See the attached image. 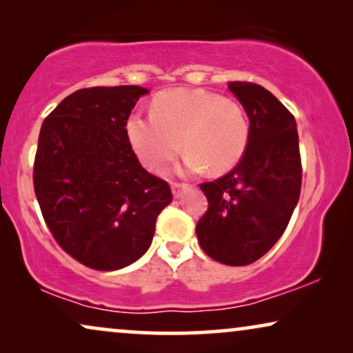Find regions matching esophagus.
<instances>
[{
	"label": "esophagus",
	"mask_w": 353,
	"mask_h": 353,
	"mask_svg": "<svg viewBox=\"0 0 353 353\" xmlns=\"http://www.w3.org/2000/svg\"><path fill=\"white\" fill-rule=\"evenodd\" d=\"M188 190H190V186L185 185V183H176V181L172 183V192L175 197H181L183 192Z\"/></svg>",
	"instance_id": "obj_1"
}]
</instances>
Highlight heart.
I'll return each mask as SVG.
<instances>
[{"mask_svg":"<svg viewBox=\"0 0 353 353\" xmlns=\"http://www.w3.org/2000/svg\"><path fill=\"white\" fill-rule=\"evenodd\" d=\"M151 117L130 115L127 134L139 161L159 172L183 149L185 170L214 175L230 172L244 157L249 120L243 105L201 88H173L152 101Z\"/></svg>","mask_w":353,"mask_h":353,"instance_id":"1","label":"heart"}]
</instances>
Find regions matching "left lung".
<instances>
[{"label": "left lung", "instance_id": "left-lung-1", "mask_svg": "<svg viewBox=\"0 0 353 353\" xmlns=\"http://www.w3.org/2000/svg\"><path fill=\"white\" fill-rule=\"evenodd\" d=\"M228 88L249 117V144L233 170L201 185L209 209L196 234L210 259L243 267L286 230L301 196L302 163L294 115L263 86L230 81Z\"/></svg>", "mask_w": 353, "mask_h": 353}]
</instances>
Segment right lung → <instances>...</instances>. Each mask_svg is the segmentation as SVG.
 <instances>
[{
    "mask_svg": "<svg viewBox=\"0 0 353 353\" xmlns=\"http://www.w3.org/2000/svg\"><path fill=\"white\" fill-rule=\"evenodd\" d=\"M146 88L75 91L41 125L33 186L56 243L85 267L112 272L137 262L172 202L167 181L139 163L127 120Z\"/></svg>",
    "mask_w": 353,
    "mask_h": 353,
    "instance_id": "add662e5",
    "label": "right lung"
}]
</instances>
